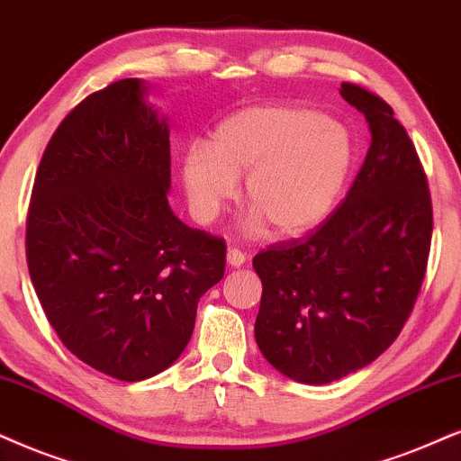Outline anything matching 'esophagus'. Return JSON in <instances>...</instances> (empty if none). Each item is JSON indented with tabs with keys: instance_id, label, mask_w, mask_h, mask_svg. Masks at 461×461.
Returning a JSON list of instances; mask_svg holds the SVG:
<instances>
[{
	"instance_id": "esophagus-1",
	"label": "esophagus",
	"mask_w": 461,
	"mask_h": 461,
	"mask_svg": "<svg viewBox=\"0 0 461 461\" xmlns=\"http://www.w3.org/2000/svg\"><path fill=\"white\" fill-rule=\"evenodd\" d=\"M244 261H247V255H244L242 250H238V249L227 250V264H230L231 267H240Z\"/></svg>"
}]
</instances>
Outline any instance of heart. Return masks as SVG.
Segmentation results:
<instances>
[{"label":"heart","instance_id":"b5f03b06","mask_svg":"<svg viewBox=\"0 0 461 461\" xmlns=\"http://www.w3.org/2000/svg\"><path fill=\"white\" fill-rule=\"evenodd\" d=\"M353 157L348 131L319 110L253 106L221 121L206 149H189L180 176L191 214L212 223L247 174L244 230L259 236L270 227L278 240H294L312 234L334 212Z\"/></svg>","mask_w":461,"mask_h":461}]
</instances>
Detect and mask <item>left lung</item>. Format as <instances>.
I'll use <instances>...</instances> for the list:
<instances>
[{"mask_svg": "<svg viewBox=\"0 0 461 461\" xmlns=\"http://www.w3.org/2000/svg\"><path fill=\"white\" fill-rule=\"evenodd\" d=\"M370 149L340 208L295 240L255 255V340L281 375L325 385L375 361L415 306L432 240L428 180L409 133L381 97L342 83Z\"/></svg>", "mask_w": 461, "mask_h": 461, "instance_id": "obj_1", "label": "left lung"}]
</instances>
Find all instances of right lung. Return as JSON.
<instances>
[{"label": "right lung", "mask_w": 461, "mask_h": 461, "mask_svg": "<svg viewBox=\"0 0 461 461\" xmlns=\"http://www.w3.org/2000/svg\"><path fill=\"white\" fill-rule=\"evenodd\" d=\"M147 95L123 78L80 102L44 150L27 214L29 276L52 330L127 383L180 357L225 272V242L167 203L170 125Z\"/></svg>", "instance_id": "obj_1"}]
</instances>
